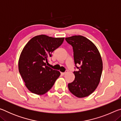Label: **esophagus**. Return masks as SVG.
<instances>
[{
  "label": "esophagus",
  "instance_id": "34e87169",
  "mask_svg": "<svg viewBox=\"0 0 121 121\" xmlns=\"http://www.w3.org/2000/svg\"><path fill=\"white\" fill-rule=\"evenodd\" d=\"M67 73L66 71H65V73H61V75H65V73Z\"/></svg>",
  "mask_w": 121,
  "mask_h": 121
}]
</instances>
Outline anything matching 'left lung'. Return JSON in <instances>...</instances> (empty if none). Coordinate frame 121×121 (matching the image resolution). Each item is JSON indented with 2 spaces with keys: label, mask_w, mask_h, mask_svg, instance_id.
Listing matches in <instances>:
<instances>
[{
  "label": "left lung",
  "mask_w": 121,
  "mask_h": 121,
  "mask_svg": "<svg viewBox=\"0 0 121 121\" xmlns=\"http://www.w3.org/2000/svg\"><path fill=\"white\" fill-rule=\"evenodd\" d=\"M65 39L73 46L75 63L79 69L73 72L75 78L68 84L69 90L78 98L87 97L95 91L100 81L103 68L101 55L95 45L85 37L76 35Z\"/></svg>",
  "instance_id": "1"
}]
</instances>
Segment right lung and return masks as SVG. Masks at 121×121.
<instances>
[{
    "label": "right lung",
    "instance_id": "obj_1",
    "mask_svg": "<svg viewBox=\"0 0 121 121\" xmlns=\"http://www.w3.org/2000/svg\"><path fill=\"white\" fill-rule=\"evenodd\" d=\"M64 38L41 35L32 38L24 47L19 60V70L31 92L38 95L46 93L60 76V71L53 70L46 63Z\"/></svg>",
    "mask_w": 121,
    "mask_h": 121
}]
</instances>
